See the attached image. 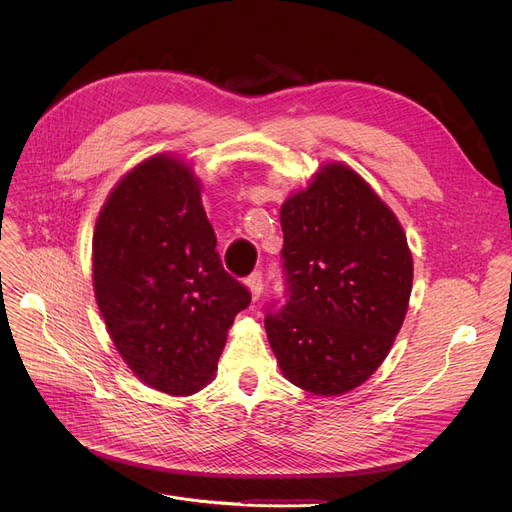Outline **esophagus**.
Instances as JSON below:
<instances>
[{"mask_svg": "<svg viewBox=\"0 0 512 512\" xmlns=\"http://www.w3.org/2000/svg\"><path fill=\"white\" fill-rule=\"evenodd\" d=\"M247 286L251 290V299L257 301L261 297V290H263V284H261V272H253L249 278H247Z\"/></svg>", "mask_w": 512, "mask_h": 512, "instance_id": "obj_1", "label": "esophagus"}]
</instances>
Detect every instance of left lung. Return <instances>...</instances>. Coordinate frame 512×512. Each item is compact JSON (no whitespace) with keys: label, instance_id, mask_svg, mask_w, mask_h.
<instances>
[{"label":"left lung","instance_id":"obj_1","mask_svg":"<svg viewBox=\"0 0 512 512\" xmlns=\"http://www.w3.org/2000/svg\"><path fill=\"white\" fill-rule=\"evenodd\" d=\"M288 301L265 332L284 378L336 396L390 353L413 288V257L392 209L348 166L326 164L280 209Z\"/></svg>","mask_w":512,"mask_h":512}]
</instances>
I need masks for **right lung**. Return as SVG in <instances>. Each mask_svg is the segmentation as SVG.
Wrapping results in <instances>:
<instances>
[{
    "label": "right lung",
    "instance_id": "1",
    "mask_svg": "<svg viewBox=\"0 0 512 512\" xmlns=\"http://www.w3.org/2000/svg\"><path fill=\"white\" fill-rule=\"evenodd\" d=\"M215 245L201 184L170 153L124 174L97 215V307L124 363L159 392L205 388L236 313L251 303Z\"/></svg>",
    "mask_w": 512,
    "mask_h": 512
}]
</instances>
